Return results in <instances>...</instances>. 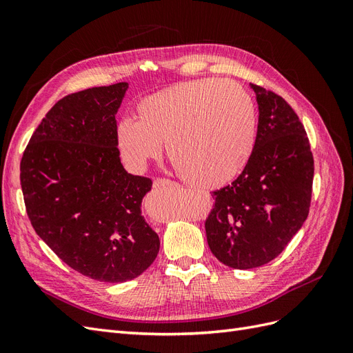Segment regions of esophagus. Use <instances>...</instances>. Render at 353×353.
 <instances>
[{"mask_svg":"<svg viewBox=\"0 0 353 353\" xmlns=\"http://www.w3.org/2000/svg\"><path fill=\"white\" fill-rule=\"evenodd\" d=\"M172 185H175V183H172V181L166 179V178H157V179H154V184H153L154 188H166V187H172Z\"/></svg>","mask_w":353,"mask_h":353,"instance_id":"obj_1","label":"esophagus"}]
</instances>
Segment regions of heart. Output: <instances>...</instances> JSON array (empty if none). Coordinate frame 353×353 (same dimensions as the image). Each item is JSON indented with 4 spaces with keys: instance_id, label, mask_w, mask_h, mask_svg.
<instances>
[{
    "instance_id": "b5f03b06",
    "label": "heart",
    "mask_w": 353,
    "mask_h": 353,
    "mask_svg": "<svg viewBox=\"0 0 353 353\" xmlns=\"http://www.w3.org/2000/svg\"><path fill=\"white\" fill-rule=\"evenodd\" d=\"M188 184L218 188L248 166L256 143V109L240 83L203 78L156 91L135 105V121L116 126L125 162L141 170L162 153Z\"/></svg>"
}]
</instances>
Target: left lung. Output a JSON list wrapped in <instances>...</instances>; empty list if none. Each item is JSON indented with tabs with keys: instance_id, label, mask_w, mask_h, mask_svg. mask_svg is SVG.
<instances>
[{
	"instance_id": "obj_1",
	"label": "left lung",
	"mask_w": 353,
	"mask_h": 353,
	"mask_svg": "<svg viewBox=\"0 0 353 353\" xmlns=\"http://www.w3.org/2000/svg\"><path fill=\"white\" fill-rule=\"evenodd\" d=\"M259 119L254 150L236 181L212 193L205 228L210 252L230 268L275 259L311 206L314 157L302 122L283 97L250 83Z\"/></svg>"
}]
</instances>
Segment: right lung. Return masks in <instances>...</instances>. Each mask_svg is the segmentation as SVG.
<instances>
[{
    "mask_svg": "<svg viewBox=\"0 0 353 353\" xmlns=\"http://www.w3.org/2000/svg\"><path fill=\"white\" fill-rule=\"evenodd\" d=\"M126 82L59 100L32 134L20 184L35 232L74 271L123 283L141 275L160 240L141 215L152 179L128 174L116 143Z\"/></svg>",
    "mask_w": 353,
    "mask_h": 353,
    "instance_id": "1",
    "label": "right lung"
}]
</instances>
